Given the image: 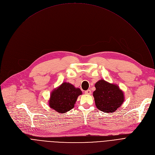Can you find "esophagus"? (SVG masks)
Returning a JSON list of instances; mask_svg holds the SVG:
<instances>
[{"instance_id": "1", "label": "esophagus", "mask_w": 155, "mask_h": 155, "mask_svg": "<svg viewBox=\"0 0 155 155\" xmlns=\"http://www.w3.org/2000/svg\"><path fill=\"white\" fill-rule=\"evenodd\" d=\"M84 93H85L86 94H91V90H86V91H84Z\"/></svg>"}]
</instances>
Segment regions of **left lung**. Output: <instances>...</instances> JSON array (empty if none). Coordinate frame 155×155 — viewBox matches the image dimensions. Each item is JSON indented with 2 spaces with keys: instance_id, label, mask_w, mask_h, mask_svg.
<instances>
[{
  "instance_id": "obj_1",
  "label": "left lung",
  "mask_w": 155,
  "mask_h": 155,
  "mask_svg": "<svg viewBox=\"0 0 155 155\" xmlns=\"http://www.w3.org/2000/svg\"><path fill=\"white\" fill-rule=\"evenodd\" d=\"M93 92L97 108L105 113L115 112L124 102V94L117 85L109 83L104 80L95 84Z\"/></svg>"
}]
</instances>
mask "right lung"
<instances>
[{
    "label": "right lung",
    "mask_w": 155,
    "mask_h": 155,
    "mask_svg": "<svg viewBox=\"0 0 155 155\" xmlns=\"http://www.w3.org/2000/svg\"><path fill=\"white\" fill-rule=\"evenodd\" d=\"M82 92L69 83H63L54 90L49 101L50 107L58 113H65L74 107L77 97Z\"/></svg>",
    "instance_id": "obj_1"
}]
</instances>
